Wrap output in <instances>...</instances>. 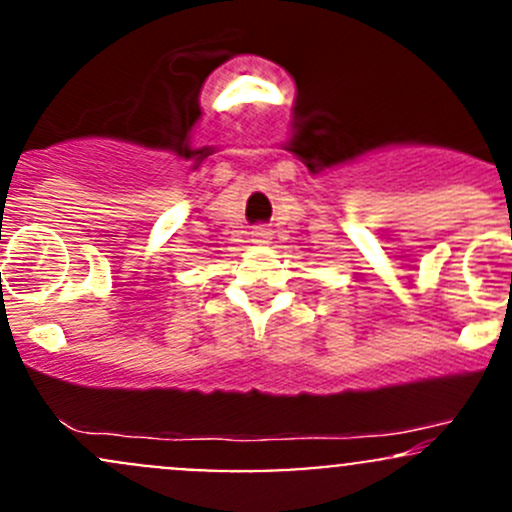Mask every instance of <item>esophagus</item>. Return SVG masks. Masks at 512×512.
Returning <instances> with one entry per match:
<instances>
[{
    "label": "esophagus",
    "instance_id": "34e87169",
    "mask_svg": "<svg viewBox=\"0 0 512 512\" xmlns=\"http://www.w3.org/2000/svg\"><path fill=\"white\" fill-rule=\"evenodd\" d=\"M252 235H255V242H262V240H267V235H270V232H267L265 227H257V230L252 232Z\"/></svg>",
    "mask_w": 512,
    "mask_h": 512
}]
</instances>
